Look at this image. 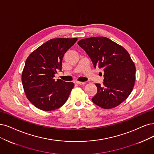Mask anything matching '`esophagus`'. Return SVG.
I'll use <instances>...</instances> for the list:
<instances>
[{"mask_svg":"<svg viewBox=\"0 0 154 154\" xmlns=\"http://www.w3.org/2000/svg\"><path fill=\"white\" fill-rule=\"evenodd\" d=\"M76 83L78 84H80V85H83V84H86V82H80V81H77Z\"/></svg>","mask_w":154,"mask_h":154,"instance_id":"obj_1","label":"esophagus"}]
</instances>
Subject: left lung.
Masks as SVG:
<instances>
[{
    "instance_id": "left-lung-1",
    "label": "left lung",
    "mask_w": 154,
    "mask_h": 154,
    "mask_svg": "<svg viewBox=\"0 0 154 154\" xmlns=\"http://www.w3.org/2000/svg\"><path fill=\"white\" fill-rule=\"evenodd\" d=\"M91 59L94 67L104 72L103 85L96 84L98 91L92 98L104 109L116 107L131 93L136 79V67L128 51L104 37L81 39L78 42Z\"/></svg>"
}]
</instances>
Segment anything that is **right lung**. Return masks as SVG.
<instances>
[{
  "label": "right lung",
  "instance_id": "add662e5",
  "mask_svg": "<svg viewBox=\"0 0 154 154\" xmlns=\"http://www.w3.org/2000/svg\"><path fill=\"white\" fill-rule=\"evenodd\" d=\"M77 38H56L45 42L28 56L21 75L26 98L37 109L51 111L63 105L73 82L55 81L54 74L61 70L62 60Z\"/></svg>",
  "mask_w": 154,
  "mask_h": 154
}]
</instances>
